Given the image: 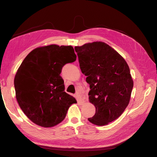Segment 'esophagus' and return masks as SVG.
I'll return each instance as SVG.
<instances>
[{
    "label": "esophagus",
    "mask_w": 157,
    "mask_h": 157,
    "mask_svg": "<svg viewBox=\"0 0 157 157\" xmlns=\"http://www.w3.org/2000/svg\"><path fill=\"white\" fill-rule=\"evenodd\" d=\"M76 98H77V99L78 102H79L80 103H84V99L82 98L81 96H80V95H78V94L76 95Z\"/></svg>",
    "instance_id": "1"
}]
</instances>
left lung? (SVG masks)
Instances as JSON below:
<instances>
[{
  "mask_svg": "<svg viewBox=\"0 0 157 157\" xmlns=\"http://www.w3.org/2000/svg\"><path fill=\"white\" fill-rule=\"evenodd\" d=\"M80 68L90 84L89 101L96 113L88 121L104 126L119 117L129 104L134 81L125 59L101 41L75 46Z\"/></svg>",
  "mask_w": 157,
  "mask_h": 157,
  "instance_id": "8db88e82",
  "label": "left lung"
}]
</instances>
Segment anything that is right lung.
<instances>
[{
	"label": "right lung",
	"instance_id": "right-lung-1",
	"mask_svg": "<svg viewBox=\"0 0 157 157\" xmlns=\"http://www.w3.org/2000/svg\"><path fill=\"white\" fill-rule=\"evenodd\" d=\"M72 46L50 44L33 50L23 59L14 78L16 98L25 115L44 128L63 121L77 103L66 93L60 76L63 66L76 60Z\"/></svg>",
	"mask_w": 157,
	"mask_h": 157
}]
</instances>
